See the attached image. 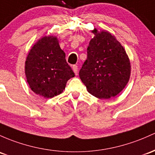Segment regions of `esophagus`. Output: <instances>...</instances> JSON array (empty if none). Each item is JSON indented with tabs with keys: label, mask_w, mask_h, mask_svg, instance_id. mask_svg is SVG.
Returning <instances> with one entry per match:
<instances>
[{
	"label": "esophagus",
	"mask_w": 155,
	"mask_h": 155,
	"mask_svg": "<svg viewBox=\"0 0 155 155\" xmlns=\"http://www.w3.org/2000/svg\"><path fill=\"white\" fill-rule=\"evenodd\" d=\"M72 69L73 71H74V74L77 75L78 74V66H76V65H73L72 66Z\"/></svg>",
	"instance_id": "obj_1"
}]
</instances>
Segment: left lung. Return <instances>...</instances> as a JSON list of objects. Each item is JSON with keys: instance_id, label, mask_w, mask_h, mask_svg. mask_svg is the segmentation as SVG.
Wrapping results in <instances>:
<instances>
[{"instance_id": "left-lung-1", "label": "left lung", "mask_w": 155, "mask_h": 155, "mask_svg": "<svg viewBox=\"0 0 155 155\" xmlns=\"http://www.w3.org/2000/svg\"><path fill=\"white\" fill-rule=\"evenodd\" d=\"M94 36L87 48V59L79 71L87 91L100 99L119 94L128 84L131 65L126 50L107 31H91Z\"/></svg>"}]
</instances>
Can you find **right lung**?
Returning a JSON list of instances; mask_svg holds the SVG:
<instances>
[{"instance_id":"add662e5","label":"right lung","mask_w":155,"mask_h":155,"mask_svg":"<svg viewBox=\"0 0 155 155\" xmlns=\"http://www.w3.org/2000/svg\"><path fill=\"white\" fill-rule=\"evenodd\" d=\"M25 74L31 90L46 98L61 94L67 81L74 77L57 37L49 35L31 47L25 62Z\"/></svg>"}]
</instances>
